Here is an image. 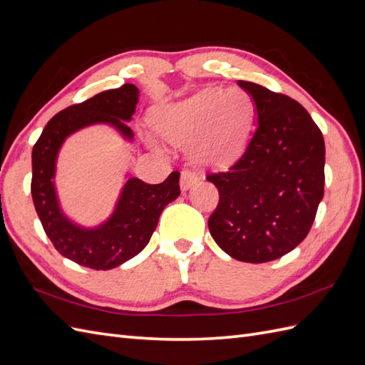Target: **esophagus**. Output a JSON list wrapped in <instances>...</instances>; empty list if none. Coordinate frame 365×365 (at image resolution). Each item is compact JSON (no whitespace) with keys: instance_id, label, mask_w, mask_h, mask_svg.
Here are the masks:
<instances>
[{"instance_id":"esophagus-1","label":"esophagus","mask_w":365,"mask_h":365,"mask_svg":"<svg viewBox=\"0 0 365 365\" xmlns=\"http://www.w3.org/2000/svg\"><path fill=\"white\" fill-rule=\"evenodd\" d=\"M197 182H199V175H197V174L190 171V170L182 171V175H180V186H182L183 191L191 188V186H192L194 183H197Z\"/></svg>"}]
</instances>
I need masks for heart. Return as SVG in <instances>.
<instances>
[{"label":"heart","mask_w":365,"mask_h":365,"mask_svg":"<svg viewBox=\"0 0 365 365\" xmlns=\"http://www.w3.org/2000/svg\"><path fill=\"white\" fill-rule=\"evenodd\" d=\"M253 112V98L245 89L208 88L158 109L154 125L168 142L180 146L191 143V157L199 165L227 166L244 149Z\"/></svg>","instance_id":"1"}]
</instances>
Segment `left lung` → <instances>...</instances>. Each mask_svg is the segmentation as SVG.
<instances>
[{
  "instance_id": "obj_1",
  "label": "left lung",
  "mask_w": 365,
  "mask_h": 365,
  "mask_svg": "<svg viewBox=\"0 0 365 365\" xmlns=\"http://www.w3.org/2000/svg\"><path fill=\"white\" fill-rule=\"evenodd\" d=\"M257 125L227 173L208 174L219 190L208 219L216 244L232 259L262 264L294 250L310 231L324 197L325 145L307 109L251 81Z\"/></svg>"
}]
</instances>
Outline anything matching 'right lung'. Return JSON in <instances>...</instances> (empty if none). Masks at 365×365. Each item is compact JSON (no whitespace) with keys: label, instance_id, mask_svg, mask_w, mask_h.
<instances>
[{"label":"right lung","instance_id":"1","mask_svg":"<svg viewBox=\"0 0 365 365\" xmlns=\"http://www.w3.org/2000/svg\"><path fill=\"white\" fill-rule=\"evenodd\" d=\"M137 103L138 89L130 83L100 92L53 115L32 149L31 192L44 232L61 256L92 269L115 268L137 256L151 239L163 208L180 194L179 171L158 185L130 177L112 216L97 228H81L61 212L53 177L64 140L96 123H108L133 140L126 121L133 118Z\"/></svg>","mask_w":365,"mask_h":365}]
</instances>
